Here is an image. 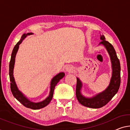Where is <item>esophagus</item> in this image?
<instances>
[{
	"label": "esophagus",
	"mask_w": 130,
	"mask_h": 130,
	"mask_svg": "<svg viewBox=\"0 0 130 130\" xmlns=\"http://www.w3.org/2000/svg\"><path fill=\"white\" fill-rule=\"evenodd\" d=\"M66 70L68 72H73L74 70V67L71 65H68L66 67Z\"/></svg>",
	"instance_id": "1"
}]
</instances>
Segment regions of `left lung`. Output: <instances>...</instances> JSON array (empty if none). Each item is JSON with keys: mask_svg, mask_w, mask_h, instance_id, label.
<instances>
[{"mask_svg": "<svg viewBox=\"0 0 130 130\" xmlns=\"http://www.w3.org/2000/svg\"><path fill=\"white\" fill-rule=\"evenodd\" d=\"M102 41L100 44H102L106 48L110 57L111 64H112V77L109 87L103 92L99 93L95 96L91 98H87L83 96L81 93V88L82 84L79 79L77 78L76 85V96L77 100L82 105L90 108L98 109L104 106L107 104L113 97L119 91L120 85V64L117 56L115 49L113 45L108 41H106L103 35L101 36Z\"/></svg>", "mask_w": 130, "mask_h": 130, "instance_id": "8db88e82", "label": "left lung"}]
</instances>
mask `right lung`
Returning <instances> with one entry per match:
<instances>
[{"label":"right lung","mask_w":130,"mask_h":130,"mask_svg":"<svg viewBox=\"0 0 130 130\" xmlns=\"http://www.w3.org/2000/svg\"><path fill=\"white\" fill-rule=\"evenodd\" d=\"M32 34V33H27V34H24L23 36L21 37V38L19 42H18L16 45H15L14 47L13 50L11 53V56L10 61L9 63V76H10V89L11 91L12 92V94L17 99V101H19L22 105L24 106L25 107H27V108L32 109L34 110H37L43 107H45L50 103L52 99L54 89H55V86L56 85L57 83H59V81L60 80L61 78L64 77V73H60L59 74L56 75L55 77H53V78L52 79L51 84V91H50V94L49 96L46 99H45L44 101L41 102L39 103H34L32 102L29 101L28 99H27L24 96V95L22 93L19 89H18L17 85L15 84L14 78L13 77V69L15 63V55H16L17 52L19 49V45L21 44L22 42L25 38L27 37V35H29Z\"/></svg>","instance_id":"add662e5"}]
</instances>
